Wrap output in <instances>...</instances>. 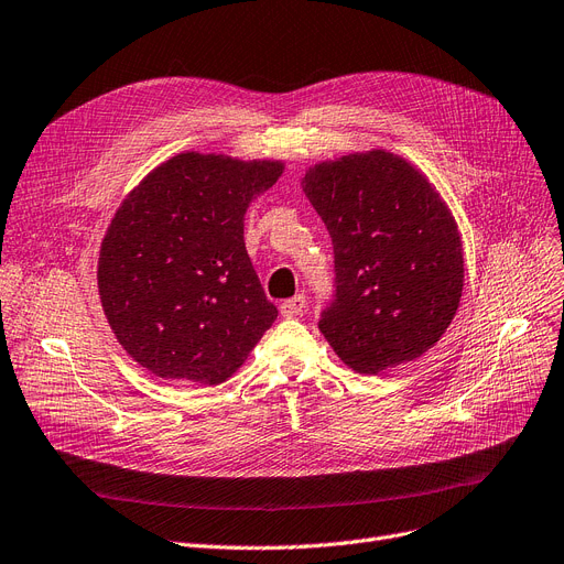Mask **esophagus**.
<instances>
[{"instance_id":"1","label":"esophagus","mask_w":564,"mask_h":564,"mask_svg":"<svg viewBox=\"0 0 564 564\" xmlns=\"http://www.w3.org/2000/svg\"><path fill=\"white\" fill-rule=\"evenodd\" d=\"M305 307H307V301H305L303 294H299V296H294V299L284 301V303L280 305V312H282V317L294 319V317H301V314L305 312Z\"/></svg>"}]
</instances>
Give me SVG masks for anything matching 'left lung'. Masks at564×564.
<instances>
[{
  "mask_svg": "<svg viewBox=\"0 0 564 564\" xmlns=\"http://www.w3.org/2000/svg\"><path fill=\"white\" fill-rule=\"evenodd\" d=\"M301 185L333 240L335 299L319 330L343 364L377 375L435 347L465 280L458 224L435 185L387 150L314 164Z\"/></svg>",
  "mask_w": 564,
  "mask_h": 564,
  "instance_id": "obj_1",
  "label": "left lung"
}]
</instances>
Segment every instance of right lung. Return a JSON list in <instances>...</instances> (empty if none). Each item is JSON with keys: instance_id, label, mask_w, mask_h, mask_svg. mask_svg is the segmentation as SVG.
Returning <instances> with one entry per match:
<instances>
[{"instance_id": "1", "label": "right lung", "mask_w": 564, "mask_h": 564, "mask_svg": "<svg viewBox=\"0 0 564 564\" xmlns=\"http://www.w3.org/2000/svg\"><path fill=\"white\" fill-rule=\"evenodd\" d=\"M278 160L180 152L112 215L99 296L122 349L162 379L217 387L278 319L245 250V213L278 183Z\"/></svg>"}]
</instances>
